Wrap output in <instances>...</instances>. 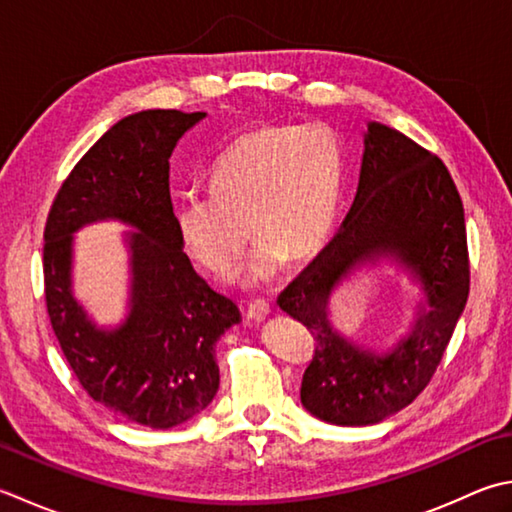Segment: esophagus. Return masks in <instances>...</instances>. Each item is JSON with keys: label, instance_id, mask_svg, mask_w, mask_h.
Listing matches in <instances>:
<instances>
[{"label": "esophagus", "instance_id": "esophagus-1", "mask_svg": "<svg viewBox=\"0 0 512 512\" xmlns=\"http://www.w3.org/2000/svg\"><path fill=\"white\" fill-rule=\"evenodd\" d=\"M270 315V304L266 299H255V302L248 304V317L255 319V322H262Z\"/></svg>", "mask_w": 512, "mask_h": 512}]
</instances>
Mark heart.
<instances>
[{
	"label": "heart",
	"mask_w": 512,
	"mask_h": 512,
	"mask_svg": "<svg viewBox=\"0 0 512 512\" xmlns=\"http://www.w3.org/2000/svg\"><path fill=\"white\" fill-rule=\"evenodd\" d=\"M344 159L324 124L246 130L210 170V188L188 190L175 210L182 242L215 277L230 279L259 237L250 277L270 279L288 257L315 255L335 224Z\"/></svg>",
	"instance_id": "b5f03b06"
}]
</instances>
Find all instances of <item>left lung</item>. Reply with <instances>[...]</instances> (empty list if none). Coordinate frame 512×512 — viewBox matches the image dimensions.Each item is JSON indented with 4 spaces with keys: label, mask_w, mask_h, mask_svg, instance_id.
I'll return each instance as SVG.
<instances>
[{
    "label": "left lung",
    "mask_w": 512,
    "mask_h": 512,
    "mask_svg": "<svg viewBox=\"0 0 512 512\" xmlns=\"http://www.w3.org/2000/svg\"><path fill=\"white\" fill-rule=\"evenodd\" d=\"M393 256L427 295L411 335L384 356L357 349L327 322L332 288L357 263ZM470 290L464 204L446 164L384 124H368L355 202L339 233L279 308L313 335L302 404L337 426H368L422 393L442 362Z\"/></svg>",
    "instance_id": "left-lung-1"
}]
</instances>
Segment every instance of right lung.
<instances>
[{
    "label": "right lung",
    "mask_w": 512,
    "mask_h": 512,
    "mask_svg": "<svg viewBox=\"0 0 512 512\" xmlns=\"http://www.w3.org/2000/svg\"><path fill=\"white\" fill-rule=\"evenodd\" d=\"M206 113L142 110L106 130L57 190L44 228V293L50 326L86 393L115 415L173 428L213 402L215 342L239 324L228 297L195 273L177 228L168 159ZM97 218H122L134 295L127 322L99 331L69 295L72 233Z\"/></svg>",
    "instance_id": "1"
}]
</instances>
